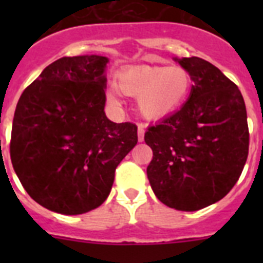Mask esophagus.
Wrapping results in <instances>:
<instances>
[{
	"label": "esophagus",
	"instance_id": "obj_1",
	"mask_svg": "<svg viewBox=\"0 0 263 263\" xmlns=\"http://www.w3.org/2000/svg\"><path fill=\"white\" fill-rule=\"evenodd\" d=\"M143 137H145V125L139 124L138 125V141L139 142H142Z\"/></svg>",
	"mask_w": 263,
	"mask_h": 263
}]
</instances>
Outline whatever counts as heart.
Wrapping results in <instances>:
<instances>
[{"label": "heart", "instance_id": "obj_1", "mask_svg": "<svg viewBox=\"0 0 263 263\" xmlns=\"http://www.w3.org/2000/svg\"><path fill=\"white\" fill-rule=\"evenodd\" d=\"M118 90L137 97V109L146 120H162L187 101L194 85L191 72L182 66H134L117 76ZM106 97L118 104V92L110 88Z\"/></svg>", "mask_w": 263, "mask_h": 263}]
</instances>
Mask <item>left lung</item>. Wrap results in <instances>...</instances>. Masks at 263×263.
Here are the masks:
<instances>
[{"label":"left lung","mask_w":263,"mask_h":263,"mask_svg":"<svg viewBox=\"0 0 263 263\" xmlns=\"http://www.w3.org/2000/svg\"><path fill=\"white\" fill-rule=\"evenodd\" d=\"M194 79L188 101L150 126L147 178L170 208L199 211L231 191L249 153V127L240 89L201 58L175 59Z\"/></svg>","instance_id":"1"}]
</instances>
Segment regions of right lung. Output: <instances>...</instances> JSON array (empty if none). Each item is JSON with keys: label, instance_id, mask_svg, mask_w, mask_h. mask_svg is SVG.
<instances>
[{"label": "right lung", "instance_id": "1", "mask_svg": "<svg viewBox=\"0 0 263 263\" xmlns=\"http://www.w3.org/2000/svg\"><path fill=\"white\" fill-rule=\"evenodd\" d=\"M106 63L99 55L60 58L15 108L14 171L30 197L53 212L81 215L101 205L116 168L138 142L136 124L106 118Z\"/></svg>", "mask_w": 263, "mask_h": 263}]
</instances>
